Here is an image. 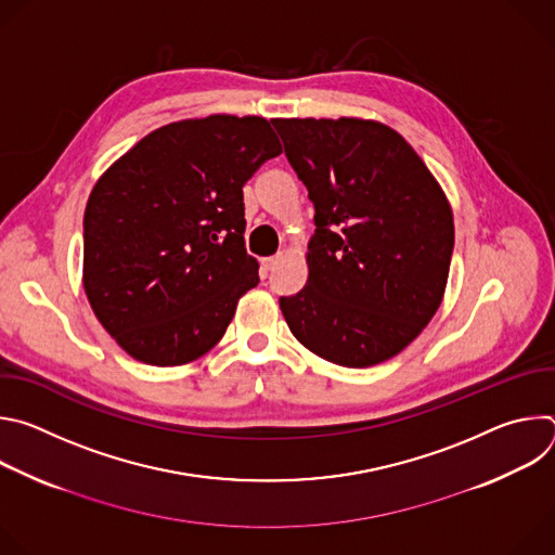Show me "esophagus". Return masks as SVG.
Here are the masks:
<instances>
[{"label":"esophagus","instance_id":"34e87169","mask_svg":"<svg viewBox=\"0 0 555 555\" xmlns=\"http://www.w3.org/2000/svg\"><path fill=\"white\" fill-rule=\"evenodd\" d=\"M283 261V253H276L274 257H268V259H263V266H266V270H274L279 263Z\"/></svg>","mask_w":555,"mask_h":555}]
</instances>
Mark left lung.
<instances>
[{
  "label": "left lung",
  "instance_id": "8db88e82",
  "mask_svg": "<svg viewBox=\"0 0 555 555\" xmlns=\"http://www.w3.org/2000/svg\"><path fill=\"white\" fill-rule=\"evenodd\" d=\"M315 232L305 287L279 305L296 340L349 369L406 349L441 305L454 248L450 204L415 149L360 118H276Z\"/></svg>",
  "mask_w": 555,
  "mask_h": 555
}]
</instances>
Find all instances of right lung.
Returning a JSON list of instances; mask_svg holds the SVG:
<instances>
[{
  "label": "right lung",
  "instance_id": "add662e5",
  "mask_svg": "<svg viewBox=\"0 0 555 555\" xmlns=\"http://www.w3.org/2000/svg\"><path fill=\"white\" fill-rule=\"evenodd\" d=\"M259 116H208L144 135L96 182L83 217V287L135 360L210 351L259 283L244 244V184L281 153Z\"/></svg>",
  "mask_w": 555,
  "mask_h": 555
}]
</instances>
